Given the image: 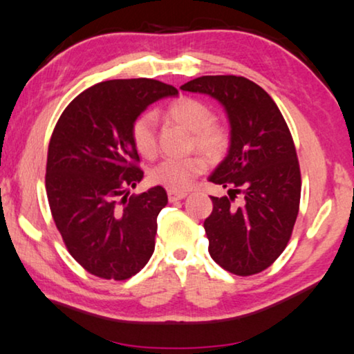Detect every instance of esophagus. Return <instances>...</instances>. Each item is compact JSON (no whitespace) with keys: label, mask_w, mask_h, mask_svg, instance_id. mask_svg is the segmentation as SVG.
Instances as JSON below:
<instances>
[{"label":"esophagus","mask_w":354,"mask_h":354,"mask_svg":"<svg viewBox=\"0 0 354 354\" xmlns=\"http://www.w3.org/2000/svg\"><path fill=\"white\" fill-rule=\"evenodd\" d=\"M186 197H187V192H184V190H173V189L168 190V200L170 201H178Z\"/></svg>","instance_id":"obj_1"}]
</instances>
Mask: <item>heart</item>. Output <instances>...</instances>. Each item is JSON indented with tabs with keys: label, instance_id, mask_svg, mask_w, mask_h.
<instances>
[{
	"label": "heart",
	"instance_id": "obj_1",
	"mask_svg": "<svg viewBox=\"0 0 354 354\" xmlns=\"http://www.w3.org/2000/svg\"><path fill=\"white\" fill-rule=\"evenodd\" d=\"M165 115L173 122L194 132V145L209 157H218L228 148L225 127L212 122L211 106L194 97H179L167 106ZM132 140L137 151L145 157H153L157 149L156 118L149 113L138 116L132 124ZM206 160L201 156L183 159H164L151 168V181L173 190L187 189L195 178L206 170Z\"/></svg>",
	"mask_w": 354,
	"mask_h": 354
}]
</instances>
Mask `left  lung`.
Here are the masks:
<instances>
[{"label": "left lung", "instance_id": "8db88e82", "mask_svg": "<svg viewBox=\"0 0 354 354\" xmlns=\"http://www.w3.org/2000/svg\"><path fill=\"white\" fill-rule=\"evenodd\" d=\"M181 89L216 99L230 122L228 154L207 178L228 189V197H211L203 223L209 255L236 276L261 272L287 248L299 211L301 171L290 129L272 97L244 77L205 75ZM236 193L245 194L241 207L232 203Z\"/></svg>", "mask_w": 354, "mask_h": 354}]
</instances>
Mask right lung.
<instances>
[{
  "label": "right lung",
  "mask_w": 354,
  "mask_h": 354,
  "mask_svg": "<svg viewBox=\"0 0 354 354\" xmlns=\"http://www.w3.org/2000/svg\"><path fill=\"white\" fill-rule=\"evenodd\" d=\"M178 89L151 78L106 80L66 106L48 145L46 189L56 228L88 272L126 280L156 245L164 187L129 197L142 181L132 124L156 100Z\"/></svg>",
  "instance_id": "1"
}]
</instances>
